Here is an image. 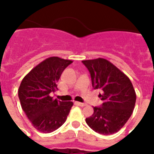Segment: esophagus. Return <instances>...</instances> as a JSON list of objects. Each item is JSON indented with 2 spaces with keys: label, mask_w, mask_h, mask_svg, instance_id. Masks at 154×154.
<instances>
[{
  "label": "esophagus",
  "mask_w": 154,
  "mask_h": 154,
  "mask_svg": "<svg viewBox=\"0 0 154 154\" xmlns=\"http://www.w3.org/2000/svg\"><path fill=\"white\" fill-rule=\"evenodd\" d=\"M77 104L79 106H82V107H84V106H85L86 105V104L85 103H82V102H77Z\"/></svg>",
  "instance_id": "34e87169"
}]
</instances>
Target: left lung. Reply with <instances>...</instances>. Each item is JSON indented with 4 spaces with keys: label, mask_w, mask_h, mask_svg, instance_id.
I'll use <instances>...</instances> for the list:
<instances>
[{
    "label": "left lung",
    "mask_w": 154,
    "mask_h": 154,
    "mask_svg": "<svg viewBox=\"0 0 154 154\" xmlns=\"http://www.w3.org/2000/svg\"><path fill=\"white\" fill-rule=\"evenodd\" d=\"M82 63L90 72L93 87L102 90V94H99L102 105L94 107V113L85 122L98 134H115L124 126L134 111L137 97L132 82L104 58L82 60Z\"/></svg>",
    "instance_id": "8db88e82"
}]
</instances>
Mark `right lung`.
I'll list each match as a JSON object with an SVG mask.
<instances>
[{"mask_svg": "<svg viewBox=\"0 0 154 154\" xmlns=\"http://www.w3.org/2000/svg\"><path fill=\"white\" fill-rule=\"evenodd\" d=\"M72 62L58 57L47 58L33 68L20 83L18 89L20 105L38 131L51 133L67 119L73 103L53 99L50 94L57 90V82Z\"/></svg>", "mask_w": 154, "mask_h": 154, "instance_id": "right-lung-1", "label": "right lung"}]
</instances>
